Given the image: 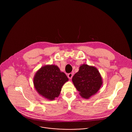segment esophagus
Wrapping results in <instances>:
<instances>
[{"label": "esophagus", "mask_w": 132, "mask_h": 132, "mask_svg": "<svg viewBox=\"0 0 132 132\" xmlns=\"http://www.w3.org/2000/svg\"><path fill=\"white\" fill-rule=\"evenodd\" d=\"M68 78H69V79H72V78L73 77V74L71 73L68 74Z\"/></svg>", "instance_id": "1"}]
</instances>
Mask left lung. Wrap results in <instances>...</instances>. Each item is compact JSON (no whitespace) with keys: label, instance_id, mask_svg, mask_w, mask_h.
Returning a JSON list of instances; mask_svg holds the SVG:
<instances>
[{"label":"left lung","instance_id":"1","mask_svg":"<svg viewBox=\"0 0 132 132\" xmlns=\"http://www.w3.org/2000/svg\"><path fill=\"white\" fill-rule=\"evenodd\" d=\"M72 81L80 95L88 98L95 94L102 85V79L98 70L94 67L83 64L73 77Z\"/></svg>","mask_w":132,"mask_h":132}]
</instances>
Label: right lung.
Returning a JSON list of instances; mask_svg holds the SVG:
<instances>
[{
	"label": "right lung",
	"mask_w": 132,
	"mask_h": 132,
	"mask_svg": "<svg viewBox=\"0 0 132 132\" xmlns=\"http://www.w3.org/2000/svg\"><path fill=\"white\" fill-rule=\"evenodd\" d=\"M69 80L55 65H45L36 73L34 83L38 93L49 100H54L60 93L63 85Z\"/></svg>",
	"instance_id": "right-lung-1"
}]
</instances>
